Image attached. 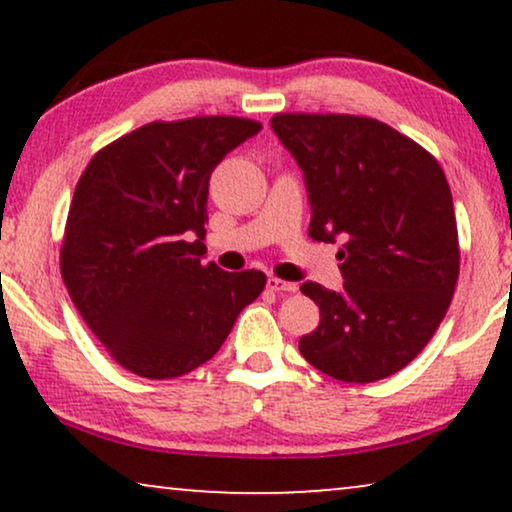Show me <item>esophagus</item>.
<instances>
[{
  "mask_svg": "<svg viewBox=\"0 0 512 512\" xmlns=\"http://www.w3.org/2000/svg\"><path fill=\"white\" fill-rule=\"evenodd\" d=\"M268 289L275 293H293L298 286L293 282H284V279H279V277H268Z\"/></svg>",
  "mask_w": 512,
  "mask_h": 512,
  "instance_id": "obj_1",
  "label": "esophagus"
}]
</instances>
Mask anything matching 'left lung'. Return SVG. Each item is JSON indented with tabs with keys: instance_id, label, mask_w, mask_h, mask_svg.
<instances>
[{
	"instance_id": "1",
	"label": "left lung",
	"mask_w": 512,
	"mask_h": 512,
	"mask_svg": "<svg viewBox=\"0 0 512 512\" xmlns=\"http://www.w3.org/2000/svg\"><path fill=\"white\" fill-rule=\"evenodd\" d=\"M270 125L303 170L310 237L345 240L342 289L300 286L321 312L319 326L300 338V354L335 380H384L433 338L459 279L443 167L375 118L277 114Z\"/></svg>"
}]
</instances>
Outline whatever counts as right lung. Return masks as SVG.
<instances>
[{
  "label": "right lung",
  "mask_w": 512,
  "mask_h": 512,
  "mask_svg": "<svg viewBox=\"0 0 512 512\" xmlns=\"http://www.w3.org/2000/svg\"><path fill=\"white\" fill-rule=\"evenodd\" d=\"M263 125L237 116L156 121L90 160L69 205L60 272L111 359L149 380L186 375L219 352L261 270L202 265L209 177Z\"/></svg>",
  "instance_id": "1"
}]
</instances>
